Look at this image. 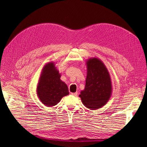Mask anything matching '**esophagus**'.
Here are the masks:
<instances>
[{
  "mask_svg": "<svg viewBox=\"0 0 147 147\" xmlns=\"http://www.w3.org/2000/svg\"><path fill=\"white\" fill-rule=\"evenodd\" d=\"M71 95H73V96H76L77 95H78V92H74V93H71Z\"/></svg>",
  "mask_w": 147,
  "mask_h": 147,
  "instance_id": "1",
  "label": "esophagus"
}]
</instances>
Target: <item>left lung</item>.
Wrapping results in <instances>:
<instances>
[{
    "label": "left lung",
    "instance_id": "obj_1",
    "mask_svg": "<svg viewBox=\"0 0 147 147\" xmlns=\"http://www.w3.org/2000/svg\"><path fill=\"white\" fill-rule=\"evenodd\" d=\"M86 64L85 87L79 96L88 109L96 110L105 105L110 99L113 90L111 80L108 69L100 59L89 58Z\"/></svg>",
    "mask_w": 147,
    "mask_h": 147
}]
</instances>
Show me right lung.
Segmentation results:
<instances>
[{
    "mask_svg": "<svg viewBox=\"0 0 147 147\" xmlns=\"http://www.w3.org/2000/svg\"><path fill=\"white\" fill-rule=\"evenodd\" d=\"M60 78L61 74L54 62H49L44 65L36 92L38 99L45 106H55L62 98L69 94L67 85Z\"/></svg>",
    "mask_w": 147,
    "mask_h": 147,
    "instance_id": "add662e5",
    "label": "right lung"
}]
</instances>
